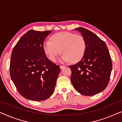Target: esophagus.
<instances>
[{"instance_id":"obj_1","label":"esophagus","mask_w":122,"mask_h":122,"mask_svg":"<svg viewBox=\"0 0 122 122\" xmlns=\"http://www.w3.org/2000/svg\"><path fill=\"white\" fill-rule=\"evenodd\" d=\"M64 67H65L64 66H60V68H61V69H63V68H64Z\"/></svg>"}]
</instances>
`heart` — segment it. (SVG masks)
I'll return each mask as SVG.
<instances>
[{
  "label": "heart",
  "mask_w": 122,
  "mask_h": 122,
  "mask_svg": "<svg viewBox=\"0 0 122 122\" xmlns=\"http://www.w3.org/2000/svg\"><path fill=\"white\" fill-rule=\"evenodd\" d=\"M51 41L43 43V49L51 61H55L61 53L65 62L77 63L83 58L86 51V41L81 35L61 32L53 35Z\"/></svg>",
  "instance_id": "b5f03b06"
}]
</instances>
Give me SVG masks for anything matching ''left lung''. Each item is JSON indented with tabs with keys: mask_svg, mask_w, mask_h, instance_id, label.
<instances>
[{
	"mask_svg": "<svg viewBox=\"0 0 122 122\" xmlns=\"http://www.w3.org/2000/svg\"><path fill=\"white\" fill-rule=\"evenodd\" d=\"M86 41V51L81 61L70 66L71 81L75 89L84 96H93L106 89L109 81L112 63L104 41L86 28L74 29Z\"/></svg>",
	"mask_w": 122,
	"mask_h": 122,
	"instance_id": "obj_1",
	"label": "left lung"
}]
</instances>
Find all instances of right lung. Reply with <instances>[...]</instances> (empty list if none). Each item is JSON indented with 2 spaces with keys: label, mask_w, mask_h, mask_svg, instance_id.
Segmentation results:
<instances>
[{
  "label": "right lung",
  "mask_w": 122,
  "mask_h": 122,
  "mask_svg": "<svg viewBox=\"0 0 122 122\" xmlns=\"http://www.w3.org/2000/svg\"><path fill=\"white\" fill-rule=\"evenodd\" d=\"M51 31L30 30L13 48L10 75L18 92L26 99L41 101L54 91L61 69L48 59L43 43Z\"/></svg>",
  "instance_id": "right-lung-1"
}]
</instances>
